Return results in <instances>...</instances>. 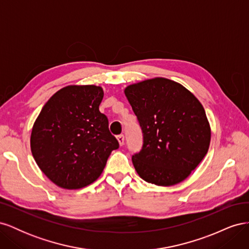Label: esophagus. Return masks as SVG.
<instances>
[{"label": "esophagus", "mask_w": 249, "mask_h": 249, "mask_svg": "<svg viewBox=\"0 0 249 249\" xmlns=\"http://www.w3.org/2000/svg\"><path fill=\"white\" fill-rule=\"evenodd\" d=\"M117 140H118L119 145L123 146L124 143V135H118V136H117Z\"/></svg>", "instance_id": "34e87169"}]
</instances>
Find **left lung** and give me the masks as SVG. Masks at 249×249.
Segmentation results:
<instances>
[{
	"instance_id": "8db88e82",
	"label": "left lung",
	"mask_w": 249,
	"mask_h": 249,
	"mask_svg": "<svg viewBox=\"0 0 249 249\" xmlns=\"http://www.w3.org/2000/svg\"><path fill=\"white\" fill-rule=\"evenodd\" d=\"M124 94L137 116L143 145L132 157L145 182H183L208 153L211 127L200 102L179 83L154 78L129 85Z\"/></svg>"
}]
</instances>
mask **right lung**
Listing matches in <instances>:
<instances>
[{
	"label": "right lung",
	"instance_id": "obj_1",
	"mask_svg": "<svg viewBox=\"0 0 249 249\" xmlns=\"http://www.w3.org/2000/svg\"><path fill=\"white\" fill-rule=\"evenodd\" d=\"M104 90L70 85L53 95L32 127L31 152L40 170L63 189L92 184L119 144L100 112Z\"/></svg>",
	"mask_w": 249,
	"mask_h": 249
}]
</instances>
